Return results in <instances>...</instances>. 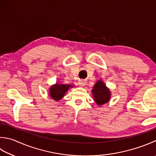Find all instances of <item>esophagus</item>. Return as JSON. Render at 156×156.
<instances>
[{"instance_id":"obj_1","label":"esophagus","mask_w":156,"mask_h":156,"mask_svg":"<svg viewBox=\"0 0 156 156\" xmlns=\"http://www.w3.org/2000/svg\"><path fill=\"white\" fill-rule=\"evenodd\" d=\"M78 83H79V85H80L81 86H83L84 85H85V81H83V80H79Z\"/></svg>"}]
</instances>
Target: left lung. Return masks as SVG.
Masks as SVG:
<instances>
[{"label": "left lung", "instance_id": "1", "mask_svg": "<svg viewBox=\"0 0 156 156\" xmlns=\"http://www.w3.org/2000/svg\"><path fill=\"white\" fill-rule=\"evenodd\" d=\"M92 96L98 105H102L110 101L111 92L102 80H98L93 87Z\"/></svg>", "mask_w": 156, "mask_h": 156}]
</instances>
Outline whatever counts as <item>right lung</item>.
<instances>
[{
    "label": "right lung",
    "mask_w": 156,
    "mask_h": 156,
    "mask_svg": "<svg viewBox=\"0 0 156 156\" xmlns=\"http://www.w3.org/2000/svg\"><path fill=\"white\" fill-rule=\"evenodd\" d=\"M73 87H74V86L71 84L56 83L49 88V96L55 101H58L63 98L69 88Z\"/></svg>",
    "instance_id": "right-lung-1"
}]
</instances>
